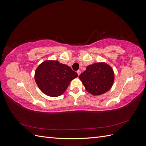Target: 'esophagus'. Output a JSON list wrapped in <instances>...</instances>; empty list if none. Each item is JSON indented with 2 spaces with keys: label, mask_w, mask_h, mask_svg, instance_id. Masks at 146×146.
I'll use <instances>...</instances> for the list:
<instances>
[{
  "label": "esophagus",
  "mask_w": 146,
  "mask_h": 146,
  "mask_svg": "<svg viewBox=\"0 0 146 146\" xmlns=\"http://www.w3.org/2000/svg\"><path fill=\"white\" fill-rule=\"evenodd\" d=\"M77 74H78V76H80V74H81V70H78L77 71Z\"/></svg>",
  "instance_id": "esophagus-1"
}]
</instances>
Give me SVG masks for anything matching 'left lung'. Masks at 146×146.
<instances>
[{
  "label": "left lung",
  "mask_w": 146,
  "mask_h": 146,
  "mask_svg": "<svg viewBox=\"0 0 146 146\" xmlns=\"http://www.w3.org/2000/svg\"><path fill=\"white\" fill-rule=\"evenodd\" d=\"M85 89L92 95L105 93L111 88L114 82L113 70L105 63H98L87 66L78 77Z\"/></svg>",
  "instance_id": "1"
}]
</instances>
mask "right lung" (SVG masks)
Wrapping results in <instances>:
<instances>
[{"mask_svg": "<svg viewBox=\"0 0 146 146\" xmlns=\"http://www.w3.org/2000/svg\"><path fill=\"white\" fill-rule=\"evenodd\" d=\"M78 77L69 66L58 61H45L35 71V78L39 88L50 97L61 96L65 92L70 81Z\"/></svg>", "mask_w": 146, "mask_h": 146, "instance_id": "obj_1", "label": "right lung"}]
</instances>
